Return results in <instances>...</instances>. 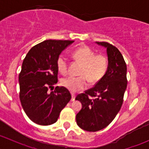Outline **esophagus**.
<instances>
[{"mask_svg":"<svg viewBox=\"0 0 149 149\" xmlns=\"http://www.w3.org/2000/svg\"><path fill=\"white\" fill-rule=\"evenodd\" d=\"M71 101H74L75 100V98H76V95H75V94H73V93H71Z\"/></svg>","mask_w":149,"mask_h":149,"instance_id":"1","label":"esophagus"}]
</instances>
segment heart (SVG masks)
<instances>
[{
  "label": "heart",
  "instance_id": "obj_1",
  "mask_svg": "<svg viewBox=\"0 0 149 149\" xmlns=\"http://www.w3.org/2000/svg\"><path fill=\"white\" fill-rule=\"evenodd\" d=\"M76 61L82 64L79 71V77L68 76L61 80V84L73 92L81 91L87 86V80L91 84L100 81L106 74L108 69V60L104 55H97L91 48L82 46L73 52ZM58 71L66 74L68 68V61L63 55L58 56L56 62Z\"/></svg>",
  "mask_w": 149,
  "mask_h": 149
}]
</instances>
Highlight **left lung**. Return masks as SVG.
I'll list each match as a JSON object with an SVG mask.
<instances>
[{"label":"left lung","instance_id":"8db88e82","mask_svg":"<svg viewBox=\"0 0 149 149\" xmlns=\"http://www.w3.org/2000/svg\"><path fill=\"white\" fill-rule=\"evenodd\" d=\"M96 43L107 48V71L93 88L76 98L82 104L76 115V123L81 128L89 132L102 130L115 119L123 104L127 88V66L121 52L106 42Z\"/></svg>","mask_w":149,"mask_h":149}]
</instances>
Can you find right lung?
<instances>
[{
  "mask_svg": "<svg viewBox=\"0 0 149 149\" xmlns=\"http://www.w3.org/2000/svg\"><path fill=\"white\" fill-rule=\"evenodd\" d=\"M74 41L48 40L31 48L23 61L19 76V98L25 113L40 125H49L58 120L61 110L71 99L68 90L56 86L58 56Z\"/></svg>",
  "mask_w": 149,
  "mask_h": 149,
  "instance_id": "obj_1",
  "label": "right lung"
}]
</instances>
